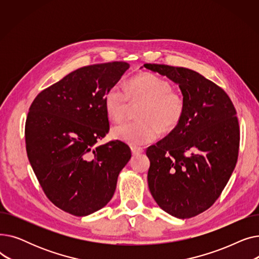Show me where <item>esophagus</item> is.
<instances>
[{
    "instance_id": "1",
    "label": "esophagus",
    "mask_w": 259,
    "mask_h": 259,
    "mask_svg": "<svg viewBox=\"0 0 259 259\" xmlns=\"http://www.w3.org/2000/svg\"><path fill=\"white\" fill-rule=\"evenodd\" d=\"M131 151L133 155H140L144 152V149L141 147H131Z\"/></svg>"
}]
</instances>
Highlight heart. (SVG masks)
Instances as JSON below:
<instances>
[{
    "label": "heart",
    "mask_w": 259,
    "mask_h": 259,
    "mask_svg": "<svg viewBox=\"0 0 259 259\" xmlns=\"http://www.w3.org/2000/svg\"><path fill=\"white\" fill-rule=\"evenodd\" d=\"M143 102L140 118L118 124L112 128L115 140L131 146L151 143L162 132L172 131L180 124L185 113V100L172 90L169 80L155 73L146 72L132 77L127 89L112 85L105 94L104 105L108 116L121 120L127 114L130 103Z\"/></svg>",
    "instance_id": "obj_1"
}]
</instances>
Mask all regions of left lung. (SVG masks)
<instances>
[{
    "instance_id": "1",
    "label": "left lung",
    "mask_w": 259,
    "mask_h": 259,
    "mask_svg": "<svg viewBox=\"0 0 259 259\" xmlns=\"http://www.w3.org/2000/svg\"><path fill=\"white\" fill-rule=\"evenodd\" d=\"M179 84L185 113L168 135L148 147V185L157 205L178 219L208 210L222 194L236 166L239 124L226 91L184 67L145 64Z\"/></svg>"
}]
</instances>
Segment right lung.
<instances>
[{
  "mask_svg": "<svg viewBox=\"0 0 259 259\" xmlns=\"http://www.w3.org/2000/svg\"><path fill=\"white\" fill-rule=\"evenodd\" d=\"M130 67L111 62L81 67L39 92L25 124L27 156L48 199L86 216L112 198L131 157L128 145L97 143L109 131L105 94Z\"/></svg>",
  "mask_w": 259,
  "mask_h": 259,
  "instance_id": "obj_1",
  "label": "right lung"
}]
</instances>
